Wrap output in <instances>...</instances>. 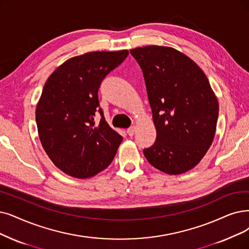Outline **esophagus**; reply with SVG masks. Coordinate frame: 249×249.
<instances>
[{"label": "esophagus", "instance_id": "obj_1", "mask_svg": "<svg viewBox=\"0 0 249 249\" xmlns=\"http://www.w3.org/2000/svg\"><path fill=\"white\" fill-rule=\"evenodd\" d=\"M136 130H137V127L134 125V126H131V127H128L127 130H126V133H127V135L128 136H134L135 135V133H136Z\"/></svg>", "mask_w": 249, "mask_h": 249}]
</instances>
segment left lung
<instances>
[{
	"mask_svg": "<svg viewBox=\"0 0 249 249\" xmlns=\"http://www.w3.org/2000/svg\"><path fill=\"white\" fill-rule=\"evenodd\" d=\"M141 66L156 128L144 149L148 162L168 175L192 170L213 144L218 102L210 82L191 58L172 47L131 50Z\"/></svg>",
	"mask_w": 249,
	"mask_h": 249,
	"instance_id": "1",
	"label": "left lung"
}]
</instances>
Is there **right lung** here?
<instances>
[{
    "instance_id": "1",
    "label": "right lung",
    "mask_w": 249,
    "mask_h": 249,
    "mask_svg": "<svg viewBox=\"0 0 249 249\" xmlns=\"http://www.w3.org/2000/svg\"><path fill=\"white\" fill-rule=\"evenodd\" d=\"M127 50L90 52L69 58L47 79L36 108L44 150L64 174L87 178L111 163L123 137L105 121L95 123L102 79L121 64Z\"/></svg>"
}]
</instances>
